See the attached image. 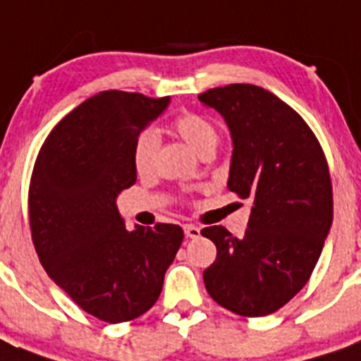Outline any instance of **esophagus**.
<instances>
[{"instance_id":"esophagus-1","label":"esophagus","mask_w":361,"mask_h":361,"mask_svg":"<svg viewBox=\"0 0 361 361\" xmlns=\"http://www.w3.org/2000/svg\"><path fill=\"white\" fill-rule=\"evenodd\" d=\"M184 233H186L188 238H199L200 237V228L193 224H186L184 226Z\"/></svg>"}]
</instances>
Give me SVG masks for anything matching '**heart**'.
Listing matches in <instances>:
<instances>
[{"instance_id": "heart-1", "label": "heart", "mask_w": 361, "mask_h": 361, "mask_svg": "<svg viewBox=\"0 0 361 361\" xmlns=\"http://www.w3.org/2000/svg\"><path fill=\"white\" fill-rule=\"evenodd\" d=\"M177 135L199 155L213 152L219 142V130L215 124L199 114H184L173 123ZM159 149V135L153 130H145L133 145V166L137 173H149L155 166Z\"/></svg>"}]
</instances>
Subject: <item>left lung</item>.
<instances>
[{
  "label": "left lung",
  "instance_id": "8db88e82",
  "mask_svg": "<svg viewBox=\"0 0 361 361\" xmlns=\"http://www.w3.org/2000/svg\"><path fill=\"white\" fill-rule=\"evenodd\" d=\"M224 117L233 141L228 190L251 199L242 238L204 228L216 260L204 283L216 304L240 317H266L307 283L333 224V186L320 142L275 94L228 85L199 95Z\"/></svg>",
  "mask_w": 361,
  "mask_h": 361
}]
</instances>
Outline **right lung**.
Returning a JSON list of instances; mask_svg holds the SVG:
<instances>
[{
	"mask_svg": "<svg viewBox=\"0 0 361 361\" xmlns=\"http://www.w3.org/2000/svg\"><path fill=\"white\" fill-rule=\"evenodd\" d=\"M170 97L106 90L50 132L28 191L32 240L50 279L92 317L121 324L157 302L180 226L126 229L117 197L133 186V145Z\"/></svg>",
	"mask_w": 361,
	"mask_h": 361,
	"instance_id": "obj_1",
	"label": "right lung"
}]
</instances>
